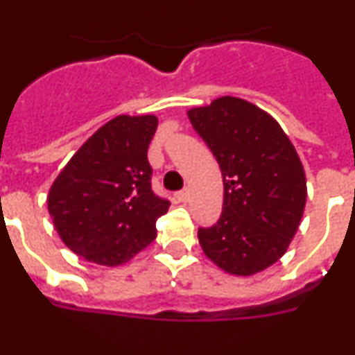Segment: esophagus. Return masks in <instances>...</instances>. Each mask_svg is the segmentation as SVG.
I'll use <instances>...</instances> for the list:
<instances>
[{
	"label": "esophagus",
	"instance_id": "34e87169",
	"mask_svg": "<svg viewBox=\"0 0 355 355\" xmlns=\"http://www.w3.org/2000/svg\"><path fill=\"white\" fill-rule=\"evenodd\" d=\"M177 200L180 201V203H187V201H189V189H182V191H178Z\"/></svg>",
	"mask_w": 355,
	"mask_h": 355
}]
</instances>
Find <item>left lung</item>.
<instances>
[{
	"instance_id": "obj_1",
	"label": "left lung",
	"mask_w": 355,
	"mask_h": 355,
	"mask_svg": "<svg viewBox=\"0 0 355 355\" xmlns=\"http://www.w3.org/2000/svg\"><path fill=\"white\" fill-rule=\"evenodd\" d=\"M187 115L224 178L223 214L200 227L201 248L227 273H259L286 254L303 217L306 180L296 148L271 115L245 99L224 96Z\"/></svg>"
}]
</instances>
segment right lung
<instances>
[{
	"label": "right lung",
	"mask_w": 355,
	"mask_h": 355,
	"mask_svg": "<svg viewBox=\"0 0 355 355\" xmlns=\"http://www.w3.org/2000/svg\"><path fill=\"white\" fill-rule=\"evenodd\" d=\"M154 115H119L69 159L49 193V214L66 247L87 261L119 266L155 240L170 201L152 191L148 144Z\"/></svg>",
	"instance_id": "right-lung-1"
}]
</instances>
